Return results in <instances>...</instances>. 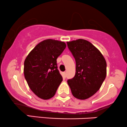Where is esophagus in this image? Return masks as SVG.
Wrapping results in <instances>:
<instances>
[{
	"label": "esophagus",
	"mask_w": 127,
	"mask_h": 127,
	"mask_svg": "<svg viewBox=\"0 0 127 127\" xmlns=\"http://www.w3.org/2000/svg\"><path fill=\"white\" fill-rule=\"evenodd\" d=\"M62 77H63L64 78H66V73H65V72H63V73H62Z\"/></svg>",
	"instance_id": "34e87169"
}]
</instances>
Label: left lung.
Returning a JSON list of instances; mask_svg holds the SVG:
<instances>
[{
	"label": "left lung",
	"mask_w": 127,
	"mask_h": 127,
	"mask_svg": "<svg viewBox=\"0 0 127 127\" xmlns=\"http://www.w3.org/2000/svg\"><path fill=\"white\" fill-rule=\"evenodd\" d=\"M76 61V73L67 83L73 95L86 100L101 87L106 76V62L100 51L83 39L66 42Z\"/></svg>",
	"instance_id": "1"
}]
</instances>
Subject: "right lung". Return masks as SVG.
Returning <instances> with one entry per match:
<instances>
[{
    "label": "right lung",
    "instance_id": "add662e5",
    "mask_svg": "<svg viewBox=\"0 0 127 127\" xmlns=\"http://www.w3.org/2000/svg\"><path fill=\"white\" fill-rule=\"evenodd\" d=\"M65 48L63 41L47 39L39 43L25 59V79L31 91L40 98L53 97L62 81L57 59Z\"/></svg>",
    "mask_w": 127,
    "mask_h": 127
}]
</instances>
